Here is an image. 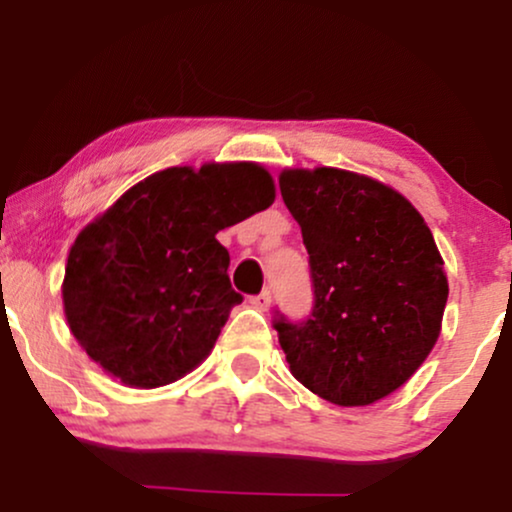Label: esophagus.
<instances>
[{"instance_id":"34e87169","label":"esophagus","mask_w":512,"mask_h":512,"mask_svg":"<svg viewBox=\"0 0 512 512\" xmlns=\"http://www.w3.org/2000/svg\"><path fill=\"white\" fill-rule=\"evenodd\" d=\"M250 305H252V308H255V310H267L269 305H272V293H269V291L257 293V296L250 298Z\"/></svg>"}]
</instances>
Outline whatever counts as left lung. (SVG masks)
<instances>
[{"mask_svg":"<svg viewBox=\"0 0 512 512\" xmlns=\"http://www.w3.org/2000/svg\"><path fill=\"white\" fill-rule=\"evenodd\" d=\"M279 187L313 279L305 320L274 317L293 378L339 407L378 402L440 334L448 276L431 228L392 187L349 170H284Z\"/></svg>","mask_w":512,"mask_h":512,"instance_id":"1","label":"left lung"}]
</instances>
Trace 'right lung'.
<instances>
[{
	"label": "right lung",
	"instance_id": "add662e5",
	"mask_svg": "<svg viewBox=\"0 0 512 512\" xmlns=\"http://www.w3.org/2000/svg\"><path fill=\"white\" fill-rule=\"evenodd\" d=\"M257 163L166 168L88 223L64 269V315L86 354L132 387L197 368L243 296L216 233L272 207Z\"/></svg>",
	"mask_w": 512,
	"mask_h": 512
}]
</instances>
